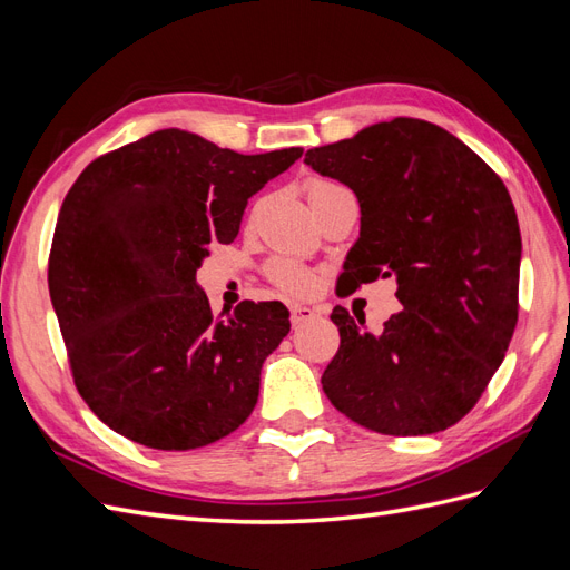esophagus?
Masks as SVG:
<instances>
[{
    "mask_svg": "<svg viewBox=\"0 0 570 570\" xmlns=\"http://www.w3.org/2000/svg\"><path fill=\"white\" fill-rule=\"evenodd\" d=\"M318 316V312L314 306H306V304H292L289 306V321H292V325L295 327H299V325H304V323H308V321H314Z\"/></svg>",
    "mask_w": 570,
    "mask_h": 570,
    "instance_id": "34e87169",
    "label": "esophagus"
}]
</instances>
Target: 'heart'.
<instances>
[{
  "label": "heart",
  "mask_w": 570,
  "mask_h": 570,
  "mask_svg": "<svg viewBox=\"0 0 570 570\" xmlns=\"http://www.w3.org/2000/svg\"><path fill=\"white\" fill-rule=\"evenodd\" d=\"M333 183H323V180H314L308 185V193L318 187H331ZM273 281L278 283L283 289L287 292H295V295H306V292H312L316 285V278L306 268L297 266V264H289V262H278L273 266Z\"/></svg>",
  "instance_id": "1"
}]
</instances>
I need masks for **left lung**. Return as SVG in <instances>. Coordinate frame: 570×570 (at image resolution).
Segmentation results:
<instances>
[{"label":"left lung","instance_id":"8db88e82","mask_svg":"<svg viewBox=\"0 0 570 570\" xmlns=\"http://www.w3.org/2000/svg\"><path fill=\"white\" fill-rule=\"evenodd\" d=\"M347 185L361 230L342 289L396 281L381 333L333 308L340 350L321 385L337 411L383 435H433L469 413L504 361L519 321L521 230L502 178L459 137L394 118L306 151Z\"/></svg>","mask_w":570,"mask_h":570}]
</instances>
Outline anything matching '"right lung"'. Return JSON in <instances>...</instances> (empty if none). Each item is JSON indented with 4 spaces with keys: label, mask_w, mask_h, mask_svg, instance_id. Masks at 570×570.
<instances>
[{
    "label": "right lung",
    "mask_w": 570,
    "mask_h": 570,
    "mask_svg": "<svg viewBox=\"0 0 570 570\" xmlns=\"http://www.w3.org/2000/svg\"><path fill=\"white\" fill-rule=\"evenodd\" d=\"M302 151L237 154L166 128L99 157L68 189L49 297L76 387L114 433L187 452L249 419L289 312L243 302L214 318L197 268Z\"/></svg>",
    "instance_id": "obj_1"
}]
</instances>
